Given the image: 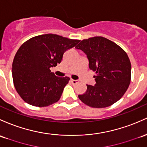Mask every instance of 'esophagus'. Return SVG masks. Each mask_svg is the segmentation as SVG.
I'll return each instance as SVG.
<instances>
[{
  "mask_svg": "<svg viewBox=\"0 0 147 147\" xmlns=\"http://www.w3.org/2000/svg\"><path fill=\"white\" fill-rule=\"evenodd\" d=\"M71 82H72V84H77L79 82V80H71Z\"/></svg>",
  "mask_w": 147,
  "mask_h": 147,
  "instance_id": "34e87169",
  "label": "esophagus"
}]
</instances>
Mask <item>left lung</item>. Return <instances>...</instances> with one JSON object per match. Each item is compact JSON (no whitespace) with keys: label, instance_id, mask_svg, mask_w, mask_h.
<instances>
[{"label":"left lung","instance_id":"8db88e82","mask_svg":"<svg viewBox=\"0 0 147 147\" xmlns=\"http://www.w3.org/2000/svg\"><path fill=\"white\" fill-rule=\"evenodd\" d=\"M85 53L91 70L96 73L94 86L78 97L91 107H107L120 100L128 89L131 64L126 53L114 42L103 37L83 40L75 47Z\"/></svg>","mask_w":147,"mask_h":147}]
</instances>
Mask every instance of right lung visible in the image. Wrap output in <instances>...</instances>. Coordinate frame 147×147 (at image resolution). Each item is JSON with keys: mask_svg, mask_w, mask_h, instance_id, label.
Segmentation results:
<instances>
[{"mask_svg": "<svg viewBox=\"0 0 147 147\" xmlns=\"http://www.w3.org/2000/svg\"><path fill=\"white\" fill-rule=\"evenodd\" d=\"M80 41L45 34L30 38L19 47L12 63V78L26 102L46 107L60 99L70 78L56 76L50 67L60 63L64 53Z\"/></svg>", "mask_w": 147, "mask_h": 147, "instance_id": "obj_1", "label": "right lung"}]
</instances>
